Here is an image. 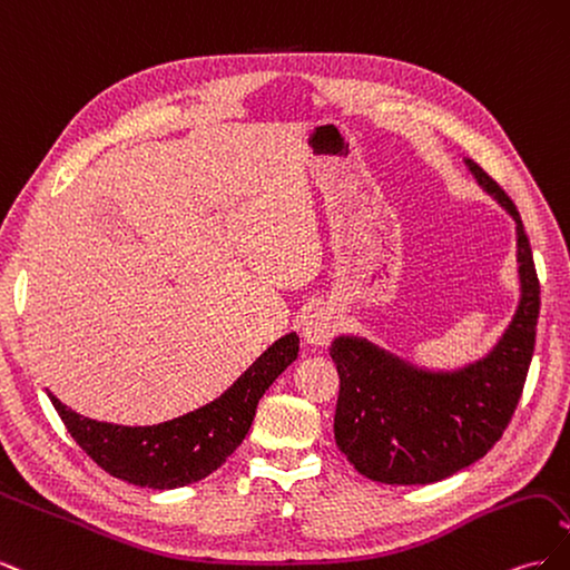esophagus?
<instances>
[{
    "label": "esophagus",
    "instance_id": "obj_1",
    "mask_svg": "<svg viewBox=\"0 0 570 570\" xmlns=\"http://www.w3.org/2000/svg\"><path fill=\"white\" fill-rule=\"evenodd\" d=\"M340 327V318L335 314V308L331 306H321L316 312L306 318L304 323V337L308 344H314V347H323L333 340V335L337 333Z\"/></svg>",
    "mask_w": 570,
    "mask_h": 570
}]
</instances>
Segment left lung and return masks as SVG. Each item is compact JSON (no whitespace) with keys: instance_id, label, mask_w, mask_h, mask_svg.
<instances>
[{"instance_id":"1","label":"left lung","mask_w":570,"mask_h":570,"mask_svg":"<svg viewBox=\"0 0 570 570\" xmlns=\"http://www.w3.org/2000/svg\"><path fill=\"white\" fill-rule=\"evenodd\" d=\"M465 166L515 220L521 302L502 340L454 373L416 368L361 337L331 344L340 375L335 442L361 475L387 485H428L485 456L507 430L530 368L540 281L523 220L485 170L471 159Z\"/></svg>"}]
</instances>
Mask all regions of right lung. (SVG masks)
<instances>
[{
	"mask_svg": "<svg viewBox=\"0 0 570 570\" xmlns=\"http://www.w3.org/2000/svg\"><path fill=\"white\" fill-rule=\"evenodd\" d=\"M297 352L295 333L281 337L216 402L159 425L99 423L63 406L55 394L49 400L68 433L99 469L130 485L174 490L214 473L243 444L258 400L297 358Z\"/></svg>",
	"mask_w": 570,
	"mask_h": 570,
	"instance_id": "1",
	"label": "right lung"
}]
</instances>
